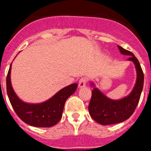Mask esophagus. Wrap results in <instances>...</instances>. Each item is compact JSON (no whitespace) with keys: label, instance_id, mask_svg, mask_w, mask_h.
<instances>
[{"label":"esophagus","instance_id":"esophagus-1","mask_svg":"<svg viewBox=\"0 0 151 151\" xmlns=\"http://www.w3.org/2000/svg\"><path fill=\"white\" fill-rule=\"evenodd\" d=\"M86 83L87 78L86 77H83V78L80 79V81H79V87H80V88H83V87H85V85H86Z\"/></svg>","mask_w":151,"mask_h":151}]
</instances>
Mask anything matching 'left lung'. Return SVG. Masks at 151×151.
Masks as SVG:
<instances>
[{
  "instance_id": "obj_1",
  "label": "left lung",
  "mask_w": 151,
  "mask_h": 151,
  "mask_svg": "<svg viewBox=\"0 0 151 151\" xmlns=\"http://www.w3.org/2000/svg\"><path fill=\"white\" fill-rule=\"evenodd\" d=\"M120 52L124 55H129L127 60L133 62L137 72L134 86L129 95L120 99H112L104 95L93 82L91 86L93 88L92 96L88 106L91 118L101 125L119 123L126 121L133 114L139 103L144 83V74L140 64L134 54L123 47L118 46Z\"/></svg>"
}]
</instances>
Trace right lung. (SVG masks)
Segmentation results:
<instances>
[{"label": "right lung", "mask_w": 151, "mask_h": 151, "mask_svg": "<svg viewBox=\"0 0 151 151\" xmlns=\"http://www.w3.org/2000/svg\"><path fill=\"white\" fill-rule=\"evenodd\" d=\"M12 64L6 77V90L14 110L23 122L35 127H51L60 121L66 99L77 88V83L60 89L54 96L41 103L25 102L14 92L11 82Z\"/></svg>", "instance_id": "right-lung-1"}]
</instances>
